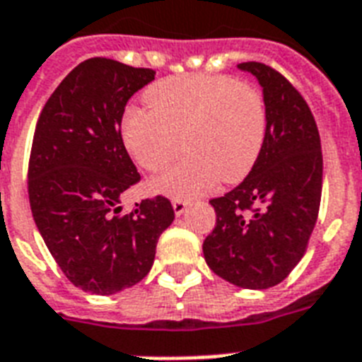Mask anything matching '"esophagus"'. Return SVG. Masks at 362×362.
<instances>
[{
	"instance_id": "34e87169",
	"label": "esophagus",
	"mask_w": 362,
	"mask_h": 362,
	"mask_svg": "<svg viewBox=\"0 0 362 362\" xmlns=\"http://www.w3.org/2000/svg\"><path fill=\"white\" fill-rule=\"evenodd\" d=\"M187 205H188V203L183 202V199H174V202H172V207H174L175 216H181V214L187 211Z\"/></svg>"
}]
</instances>
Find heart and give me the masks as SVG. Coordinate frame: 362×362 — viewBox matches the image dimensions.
<instances>
[{
    "label": "heart",
    "mask_w": 362,
    "mask_h": 362,
    "mask_svg": "<svg viewBox=\"0 0 362 362\" xmlns=\"http://www.w3.org/2000/svg\"><path fill=\"white\" fill-rule=\"evenodd\" d=\"M148 109H129L122 124L124 144L136 163L159 172L181 151L174 168L151 181L155 192L188 199L209 192L218 177H246L262 151L268 129L264 98L255 86L228 76L170 77L149 86Z\"/></svg>",
    "instance_id": "obj_1"
}]
</instances>
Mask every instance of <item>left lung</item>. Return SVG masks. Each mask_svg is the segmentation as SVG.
<instances>
[{
    "mask_svg": "<svg viewBox=\"0 0 362 362\" xmlns=\"http://www.w3.org/2000/svg\"><path fill=\"white\" fill-rule=\"evenodd\" d=\"M262 88L268 129L252 172L211 199L216 226L203 242L209 268L240 288L281 283L305 253L322 198V148L300 92L261 62H242Z\"/></svg>",
    "mask_w": 362,
    "mask_h": 362,
    "instance_id": "8db88e82",
    "label": "left lung"
}]
</instances>
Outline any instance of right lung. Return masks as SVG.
<instances>
[{"mask_svg": "<svg viewBox=\"0 0 362 362\" xmlns=\"http://www.w3.org/2000/svg\"><path fill=\"white\" fill-rule=\"evenodd\" d=\"M155 71L94 57L55 88L40 112L29 160V203L47 250L81 291L110 296L142 281L174 222L163 196L122 214L140 179L122 140V116Z\"/></svg>", "mask_w": 362, "mask_h": 362, "instance_id": "add662e5", "label": "right lung"}]
</instances>
